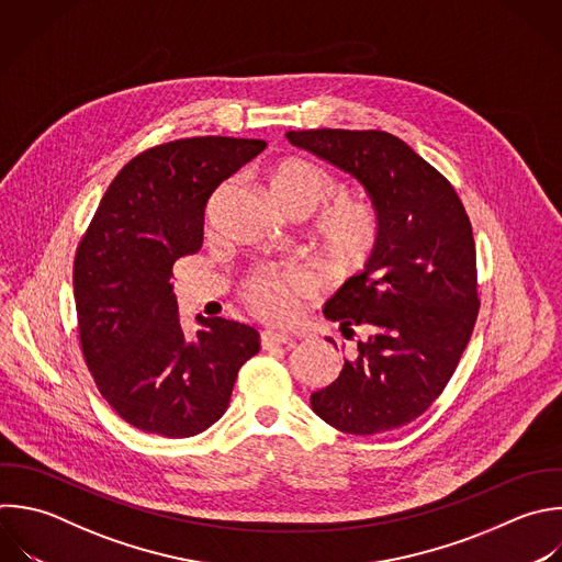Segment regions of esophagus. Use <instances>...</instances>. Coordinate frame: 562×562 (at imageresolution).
<instances>
[{
	"label": "esophagus",
	"instance_id": "1",
	"mask_svg": "<svg viewBox=\"0 0 562 562\" xmlns=\"http://www.w3.org/2000/svg\"><path fill=\"white\" fill-rule=\"evenodd\" d=\"M290 342H292V336L281 334V331H263V334H261V347H263V349L290 345Z\"/></svg>",
	"mask_w": 562,
	"mask_h": 562
}]
</instances>
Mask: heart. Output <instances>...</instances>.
Segmentation results:
<instances>
[{
    "instance_id": "1",
    "label": "heart",
    "mask_w": 562,
    "mask_h": 562,
    "mask_svg": "<svg viewBox=\"0 0 562 562\" xmlns=\"http://www.w3.org/2000/svg\"><path fill=\"white\" fill-rule=\"evenodd\" d=\"M268 184L279 206L294 217H307L322 206L312 235L336 272H356L371 259L380 239L378 213L362 198L338 195L340 182L325 167L305 158H283L270 167ZM316 288V277L299 263H261L246 277L241 296L255 316L285 323L294 316L296 301L312 299Z\"/></svg>"
}]
</instances>
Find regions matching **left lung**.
Returning <instances> with one entry per match:
<instances>
[{"instance_id":"left-lung-1","label":"left lung","mask_w":562,"mask_h":562,"mask_svg":"<svg viewBox=\"0 0 562 562\" xmlns=\"http://www.w3.org/2000/svg\"><path fill=\"white\" fill-rule=\"evenodd\" d=\"M285 136L351 173L380 220L364 270L323 310L345 338L356 327H364L367 338L358 340L356 360H345L340 375L312 393V408L349 435L406 426L441 395L476 323L481 303L468 213L452 184L397 136L378 130Z\"/></svg>"}]
</instances>
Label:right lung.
Returning <instances> with one entry per match:
<instances>
[{"mask_svg": "<svg viewBox=\"0 0 562 562\" xmlns=\"http://www.w3.org/2000/svg\"><path fill=\"white\" fill-rule=\"evenodd\" d=\"M266 149V140L200 136L130 160L105 191L75 257L81 351L108 404L134 428L193 437L228 408L259 331L200 318L184 338L173 263L202 248L213 191Z\"/></svg>", "mask_w": 562, "mask_h": 562, "instance_id": "1", "label": "right lung"}]
</instances>
